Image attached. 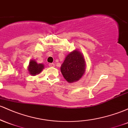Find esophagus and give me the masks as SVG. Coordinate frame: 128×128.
Segmentation results:
<instances>
[{"label": "esophagus", "instance_id": "34e87169", "mask_svg": "<svg viewBox=\"0 0 128 128\" xmlns=\"http://www.w3.org/2000/svg\"><path fill=\"white\" fill-rule=\"evenodd\" d=\"M49 67H55V64H54V63H49Z\"/></svg>", "mask_w": 128, "mask_h": 128}]
</instances>
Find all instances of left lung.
<instances>
[{
    "mask_svg": "<svg viewBox=\"0 0 128 128\" xmlns=\"http://www.w3.org/2000/svg\"><path fill=\"white\" fill-rule=\"evenodd\" d=\"M86 61L78 50L70 52L66 57L61 67L62 76L69 83L79 80L86 72Z\"/></svg>",
    "mask_w": 128,
    "mask_h": 128,
    "instance_id": "left-lung-1",
    "label": "left lung"
}]
</instances>
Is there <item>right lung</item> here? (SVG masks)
<instances>
[{
  "label": "right lung",
  "instance_id": "1",
  "mask_svg": "<svg viewBox=\"0 0 128 128\" xmlns=\"http://www.w3.org/2000/svg\"><path fill=\"white\" fill-rule=\"evenodd\" d=\"M44 68L42 64H37L35 60H32L29 62L28 71L31 75L36 76L42 72V69Z\"/></svg>",
  "mask_w": 128,
  "mask_h": 128
}]
</instances>
